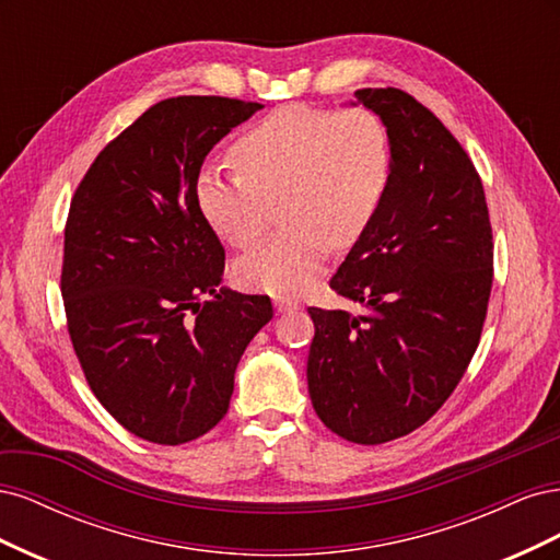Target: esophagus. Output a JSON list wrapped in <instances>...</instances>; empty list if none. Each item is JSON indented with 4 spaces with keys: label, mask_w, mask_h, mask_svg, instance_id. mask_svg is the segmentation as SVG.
<instances>
[{
    "label": "esophagus",
    "mask_w": 560,
    "mask_h": 560,
    "mask_svg": "<svg viewBox=\"0 0 560 560\" xmlns=\"http://www.w3.org/2000/svg\"><path fill=\"white\" fill-rule=\"evenodd\" d=\"M301 306L296 301H290V299H276V311L280 313V315H284V313H296Z\"/></svg>",
    "instance_id": "34e87169"
}]
</instances>
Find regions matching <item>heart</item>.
<instances>
[{
	"instance_id": "b5f03b06",
	"label": "heart",
	"mask_w": 560,
	"mask_h": 560,
	"mask_svg": "<svg viewBox=\"0 0 560 560\" xmlns=\"http://www.w3.org/2000/svg\"><path fill=\"white\" fill-rule=\"evenodd\" d=\"M231 163L238 175L206 171L198 177V208L219 238L249 249L280 206L284 226L235 264V282L292 299L317 282L331 247L350 249L374 224L393 173V147L371 109L284 105L233 142Z\"/></svg>"
}]
</instances>
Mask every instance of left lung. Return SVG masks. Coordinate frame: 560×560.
I'll return each instance as SVG.
<instances>
[{"mask_svg":"<svg viewBox=\"0 0 560 560\" xmlns=\"http://www.w3.org/2000/svg\"><path fill=\"white\" fill-rule=\"evenodd\" d=\"M354 97L385 124L393 173L329 287L369 313L308 308L306 374L319 420L374 446L428 422L460 383L493 287V229L477 167L428 107L399 89Z\"/></svg>","mask_w":560,"mask_h":560,"instance_id":"8db88e82","label":"left lung"}]
</instances>
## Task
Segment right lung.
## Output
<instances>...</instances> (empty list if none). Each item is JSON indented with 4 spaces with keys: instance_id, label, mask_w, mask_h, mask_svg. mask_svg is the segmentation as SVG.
Returning <instances> with one entry per match:
<instances>
[{
    "instance_id": "1",
    "label": "right lung",
    "mask_w": 560,
    "mask_h": 560,
    "mask_svg": "<svg viewBox=\"0 0 560 560\" xmlns=\"http://www.w3.org/2000/svg\"><path fill=\"white\" fill-rule=\"evenodd\" d=\"M259 103L182 95L100 151L65 226L67 331L93 395L135 436L177 446L229 411L268 296L222 287L224 247L196 200L210 149Z\"/></svg>"
}]
</instances>
